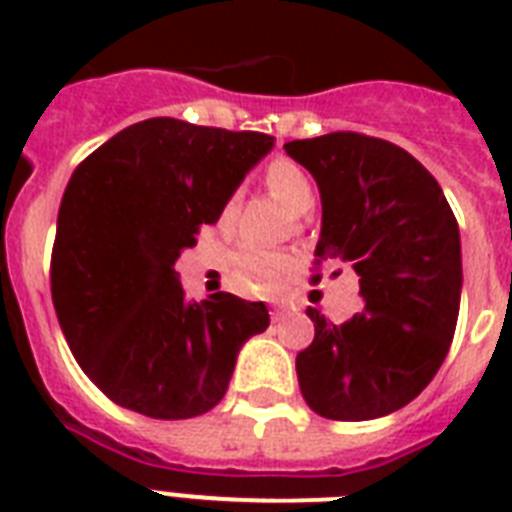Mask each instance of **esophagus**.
I'll use <instances>...</instances> for the list:
<instances>
[{
	"label": "esophagus",
	"mask_w": 512,
	"mask_h": 512,
	"mask_svg": "<svg viewBox=\"0 0 512 512\" xmlns=\"http://www.w3.org/2000/svg\"><path fill=\"white\" fill-rule=\"evenodd\" d=\"M287 313H289V308L284 303H279V305H273V313H271V319L273 321H281V319H287Z\"/></svg>",
	"instance_id": "esophagus-1"
}]
</instances>
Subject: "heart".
Wrapping results in <instances>:
<instances>
[{
    "label": "heart",
    "mask_w": 512,
    "mask_h": 512,
    "mask_svg": "<svg viewBox=\"0 0 512 512\" xmlns=\"http://www.w3.org/2000/svg\"><path fill=\"white\" fill-rule=\"evenodd\" d=\"M263 180L273 199H279L292 215H308L316 204V185L300 164L289 159H276L268 164ZM233 207L236 201H225L223 220L233 215ZM284 273H287V260L276 252L244 247L231 257V276L244 292H268L284 279Z\"/></svg>",
    "instance_id": "heart-1"
}]
</instances>
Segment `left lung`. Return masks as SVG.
Returning a JSON list of instances; mask_svg holds the SVG:
<instances>
[{
  "instance_id": "8db88e82",
  "label": "left lung",
  "mask_w": 512,
  "mask_h": 512,
  "mask_svg": "<svg viewBox=\"0 0 512 512\" xmlns=\"http://www.w3.org/2000/svg\"><path fill=\"white\" fill-rule=\"evenodd\" d=\"M321 193L316 255L335 249L358 273L364 311L332 324L308 308L316 337L297 353L313 412L364 422L425 390L452 345L462 292L460 228L441 185L388 140L332 132L284 143Z\"/></svg>"
}]
</instances>
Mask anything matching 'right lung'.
Returning a JSON list of instances; mask_svg holds the SVG:
<instances>
[{
	"instance_id": "add662e5",
	"label": "right lung",
	"mask_w": 512,
	"mask_h": 512,
	"mask_svg": "<svg viewBox=\"0 0 512 512\" xmlns=\"http://www.w3.org/2000/svg\"><path fill=\"white\" fill-rule=\"evenodd\" d=\"M273 148L263 132L170 116L116 132L66 185L52 247V305L84 374L114 404L188 420L220 404L236 356L268 329L265 303L185 300L175 260L223 215Z\"/></svg>"
}]
</instances>
